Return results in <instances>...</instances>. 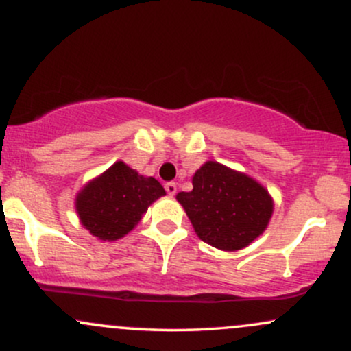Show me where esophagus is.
Wrapping results in <instances>:
<instances>
[{"label": "esophagus", "mask_w": 351, "mask_h": 351, "mask_svg": "<svg viewBox=\"0 0 351 351\" xmlns=\"http://www.w3.org/2000/svg\"><path fill=\"white\" fill-rule=\"evenodd\" d=\"M165 189H167L168 195L173 196L176 193V183H173V181H168V183L165 184Z\"/></svg>", "instance_id": "34e87169"}]
</instances>
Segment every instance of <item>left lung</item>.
I'll return each instance as SVG.
<instances>
[{
    "label": "left lung",
    "instance_id": "1",
    "mask_svg": "<svg viewBox=\"0 0 351 351\" xmlns=\"http://www.w3.org/2000/svg\"><path fill=\"white\" fill-rule=\"evenodd\" d=\"M201 241L221 251L247 247L267 228L274 201L251 176L206 162L193 176L191 191L176 195Z\"/></svg>",
    "mask_w": 351,
    "mask_h": 351
}]
</instances>
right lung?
I'll return each mask as SVG.
<instances>
[{"label": "right lung", "instance_id": "1", "mask_svg": "<svg viewBox=\"0 0 351 351\" xmlns=\"http://www.w3.org/2000/svg\"><path fill=\"white\" fill-rule=\"evenodd\" d=\"M165 195L153 176L138 175L123 162H117L80 189L75 211L92 236L117 241L128 234L153 201Z\"/></svg>", "mask_w": 351, "mask_h": 351}]
</instances>
